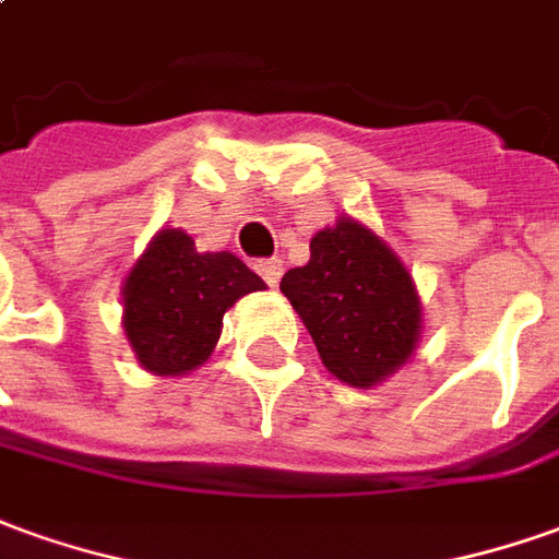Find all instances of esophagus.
<instances>
[{"label":"esophagus","instance_id":"esophagus-1","mask_svg":"<svg viewBox=\"0 0 559 559\" xmlns=\"http://www.w3.org/2000/svg\"><path fill=\"white\" fill-rule=\"evenodd\" d=\"M255 271L261 273V280H264L267 286H276L280 276H283V261H280V258H261V261H255Z\"/></svg>","mask_w":559,"mask_h":559}]
</instances>
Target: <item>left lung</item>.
Wrapping results in <instances>:
<instances>
[{
  "label": "left lung",
  "instance_id": "8db88e82",
  "mask_svg": "<svg viewBox=\"0 0 559 559\" xmlns=\"http://www.w3.org/2000/svg\"><path fill=\"white\" fill-rule=\"evenodd\" d=\"M322 365L349 386H374L411 359L419 298L411 273L377 234L341 218L310 240V261L283 276Z\"/></svg>",
  "mask_w": 559,
  "mask_h": 559
}]
</instances>
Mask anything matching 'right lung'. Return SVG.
Masks as SVG:
<instances>
[{"label": "right lung", "instance_id": "1", "mask_svg": "<svg viewBox=\"0 0 559 559\" xmlns=\"http://www.w3.org/2000/svg\"><path fill=\"white\" fill-rule=\"evenodd\" d=\"M264 280L230 252H198L185 230L157 234L124 283V331L155 374H185L210 359L225 310Z\"/></svg>", "mask_w": 559, "mask_h": 559}]
</instances>
